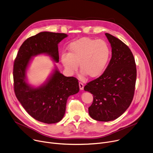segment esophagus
Returning <instances> with one entry per match:
<instances>
[{"instance_id":"34e87169","label":"esophagus","mask_w":153,"mask_h":153,"mask_svg":"<svg viewBox=\"0 0 153 153\" xmlns=\"http://www.w3.org/2000/svg\"><path fill=\"white\" fill-rule=\"evenodd\" d=\"M79 89L80 90H83L84 89V84L81 82L79 83Z\"/></svg>"}]
</instances>
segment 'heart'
<instances>
[{
    "label": "heart",
    "instance_id": "obj_1",
    "mask_svg": "<svg viewBox=\"0 0 153 153\" xmlns=\"http://www.w3.org/2000/svg\"><path fill=\"white\" fill-rule=\"evenodd\" d=\"M68 54H62L61 62L69 74L77 71L79 65L82 77L97 78L105 71L109 62L111 50L103 39L88 37L80 38L68 46Z\"/></svg>",
    "mask_w": 153,
    "mask_h": 153
}]
</instances>
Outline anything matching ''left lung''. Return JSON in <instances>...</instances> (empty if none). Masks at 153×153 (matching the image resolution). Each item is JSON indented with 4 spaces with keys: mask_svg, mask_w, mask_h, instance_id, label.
Listing matches in <instances>:
<instances>
[{
    "mask_svg": "<svg viewBox=\"0 0 153 153\" xmlns=\"http://www.w3.org/2000/svg\"><path fill=\"white\" fill-rule=\"evenodd\" d=\"M105 35L111 46V58L103 73L84 87L94 97L89 115L100 122L115 120L129 107L136 79L135 60L130 48L114 36Z\"/></svg>",
    "mask_w": 153,
    "mask_h": 153,
    "instance_id": "1",
    "label": "left lung"
}]
</instances>
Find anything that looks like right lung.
Masks as SVG:
<instances>
[{
    "label": "right lung",
    "instance_id": "obj_1",
    "mask_svg": "<svg viewBox=\"0 0 153 153\" xmlns=\"http://www.w3.org/2000/svg\"><path fill=\"white\" fill-rule=\"evenodd\" d=\"M67 36L65 33L44 31L27 38L20 47L13 64L16 97L30 116L47 124L62 120L68 98L79 91L78 80L64 76L56 69L46 84L33 88L25 81L26 69L32 56L39 54H47L59 62L58 45Z\"/></svg>",
    "mask_w": 153,
    "mask_h": 153
}]
</instances>
